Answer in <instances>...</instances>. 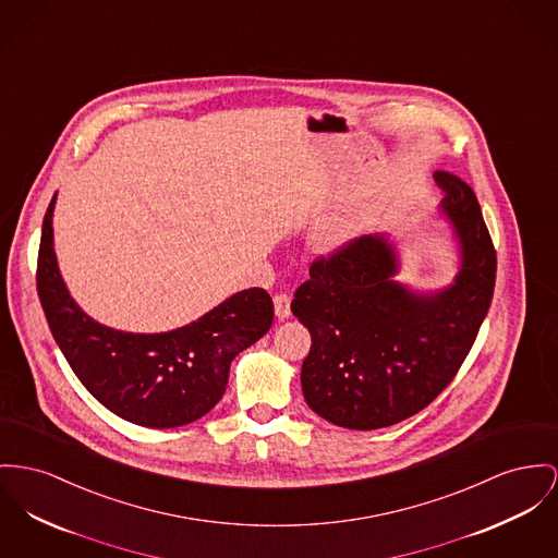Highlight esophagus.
I'll return each mask as SVG.
<instances>
[{"mask_svg":"<svg viewBox=\"0 0 558 558\" xmlns=\"http://www.w3.org/2000/svg\"><path fill=\"white\" fill-rule=\"evenodd\" d=\"M272 302H275V315H277V319H288L290 315H292V308H290V296L288 294H277V296L272 298Z\"/></svg>","mask_w":558,"mask_h":558,"instance_id":"obj_1","label":"esophagus"}]
</instances>
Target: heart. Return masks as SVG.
<instances>
[{"mask_svg": "<svg viewBox=\"0 0 558 558\" xmlns=\"http://www.w3.org/2000/svg\"><path fill=\"white\" fill-rule=\"evenodd\" d=\"M357 239V226L353 222H332L319 228L311 236V250L322 258H335L349 250Z\"/></svg>", "mask_w": 558, "mask_h": 558, "instance_id": "b5f03b06", "label": "heart"}]
</instances>
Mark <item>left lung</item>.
<instances>
[{
	"label": "left lung",
	"mask_w": 558,
	"mask_h": 558,
	"mask_svg": "<svg viewBox=\"0 0 558 558\" xmlns=\"http://www.w3.org/2000/svg\"><path fill=\"white\" fill-rule=\"evenodd\" d=\"M434 178L446 192L438 214L459 250L450 286L418 292L396 281V245L387 234H366L335 258L313 262L292 300L311 335L300 374L304 400L340 427H389L434 402L488 313L497 256L478 198L446 171Z\"/></svg>",
	"instance_id": "obj_1"
}]
</instances>
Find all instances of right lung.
Masks as SVG:
<instances>
[{
	"mask_svg": "<svg viewBox=\"0 0 558 558\" xmlns=\"http://www.w3.org/2000/svg\"><path fill=\"white\" fill-rule=\"evenodd\" d=\"M52 196L41 223L38 294L50 332L80 383L120 418L154 429L201 418L222 400L232 360L272 326V300L250 288L178 330L135 335L88 317L54 254Z\"/></svg>",
	"mask_w": 558,
	"mask_h": 558,
	"instance_id": "right-lung-1",
	"label": "right lung"
}]
</instances>
